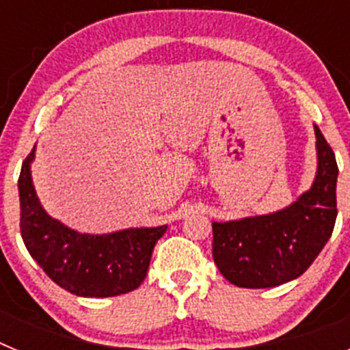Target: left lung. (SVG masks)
<instances>
[{
    "label": "left lung",
    "instance_id": "1",
    "mask_svg": "<svg viewBox=\"0 0 350 350\" xmlns=\"http://www.w3.org/2000/svg\"><path fill=\"white\" fill-rule=\"evenodd\" d=\"M317 175L287 208L240 221L212 222V256L226 280L262 289L305 273L329 240L336 221L335 152L315 126Z\"/></svg>",
    "mask_w": 350,
    "mask_h": 350
}]
</instances>
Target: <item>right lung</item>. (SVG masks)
Wrapping results in <instances>:
<instances>
[{
  "mask_svg": "<svg viewBox=\"0 0 350 350\" xmlns=\"http://www.w3.org/2000/svg\"><path fill=\"white\" fill-rule=\"evenodd\" d=\"M35 148L18 175L21 234L31 258L71 295L108 298L137 289L147 275L156 242L166 231L135 228L108 234H85L61 224L40 205L31 180Z\"/></svg>",
  "mask_w": 350,
  "mask_h": 350,
  "instance_id": "add662e5",
  "label": "right lung"
}]
</instances>
